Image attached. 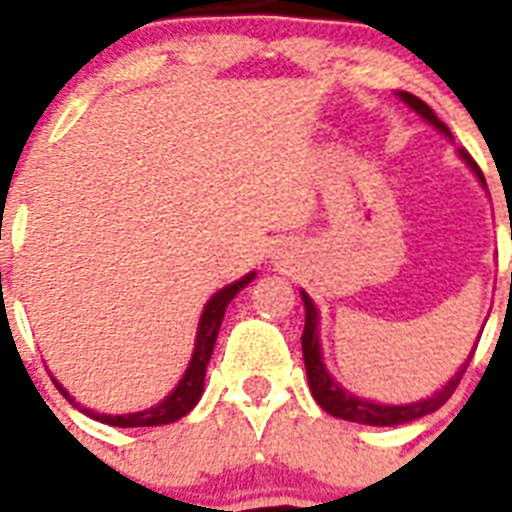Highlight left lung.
<instances>
[{
	"label": "left lung",
	"instance_id": "left-lung-1",
	"mask_svg": "<svg viewBox=\"0 0 512 512\" xmlns=\"http://www.w3.org/2000/svg\"><path fill=\"white\" fill-rule=\"evenodd\" d=\"M398 98L404 100L406 106L417 111V114L425 119L428 124H433L436 130H441L446 138H452V132L446 127L436 114H433V108L420 100L417 95L412 92H398ZM460 156L468 162V167L478 175V180L484 183V172L478 170V164L473 162V156L460 148ZM486 185V183H484ZM303 295V303H305V329H303V358H305V372H308V385H311V393L313 398L319 401V406L324 409L327 414L332 417H340V420H348V422H358V425H377V428H390V425H404V422H412V420H420L425 414L436 412L441 406L452 398V393L457 390L460 385L462 374L468 369V361L462 366L460 372L454 374L452 380L446 382L444 388L436 390L433 396L425 398V401H417V404H404V406H388V404H374V401H364V398L353 396L348 390L340 388V382H335V377L327 372V366L321 361V345H319V311H316V305L313 300L305 292Z\"/></svg>",
	"mask_w": 512,
	"mask_h": 512
}]
</instances>
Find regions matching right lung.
<instances>
[{
  "mask_svg": "<svg viewBox=\"0 0 512 512\" xmlns=\"http://www.w3.org/2000/svg\"><path fill=\"white\" fill-rule=\"evenodd\" d=\"M252 279H255V271L247 273L244 279L233 281V284H228V287H223L220 292H215V295L209 297V303L204 305V313H201L199 319V332H196V348H193L191 364L185 369L183 380L177 382V388L172 390L170 396L164 398L162 404L151 406L146 412L114 414V417H111V414L92 412V409H84V406L76 404L58 380H52L55 382V388H58L71 404L79 406V412H84L87 417H92V420L114 425V428H154V425H170V422L180 420V417H185V414L191 412L193 406L199 404L201 393H204V374H207V364L209 358H212V350H215V340L217 332H220V324H223L225 308H228V303H231L233 297L239 295L241 289L247 287Z\"/></svg>",
  "mask_w": 512,
  "mask_h": 512,
  "instance_id": "1",
  "label": "right lung"
}]
</instances>
